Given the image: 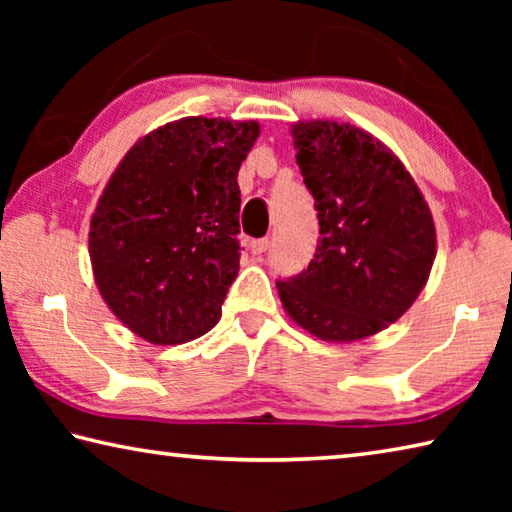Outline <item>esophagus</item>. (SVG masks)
Returning <instances> with one entry per match:
<instances>
[{
	"label": "esophagus",
	"instance_id": "obj_1",
	"mask_svg": "<svg viewBox=\"0 0 512 512\" xmlns=\"http://www.w3.org/2000/svg\"><path fill=\"white\" fill-rule=\"evenodd\" d=\"M268 246H271V239L264 237V239H255L253 244H250V250H253V255H262L266 253Z\"/></svg>",
	"mask_w": 512,
	"mask_h": 512
}]
</instances>
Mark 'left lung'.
<instances>
[{"label": "left lung", "instance_id": "1", "mask_svg": "<svg viewBox=\"0 0 512 512\" xmlns=\"http://www.w3.org/2000/svg\"><path fill=\"white\" fill-rule=\"evenodd\" d=\"M320 237L298 275L277 280L289 316L323 341H357L413 305L436 257L427 203L395 155L350 124L293 126Z\"/></svg>", "mask_w": 512, "mask_h": 512}]
</instances>
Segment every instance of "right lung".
I'll use <instances>...</instances> for the list:
<instances>
[{"mask_svg":"<svg viewBox=\"0 0 512 512\" xmlns=\"http://www.w3.org/2000/svg\"><path fill=\"white\" fill-rule=\"evenodd\" d=\"M257 121L185 117L137 142L90 223L97 287L142 339L178 345L219 323L239 271L237 173Z\"/></svg>","mask_w":512,"mask_h":512,"instance_id":"right-lung-1","label":"right lung"}]
</instances>
